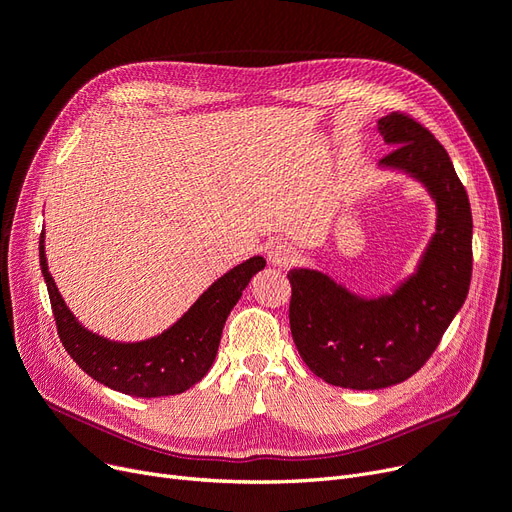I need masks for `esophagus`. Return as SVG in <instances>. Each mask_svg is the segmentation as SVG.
<instances>
[{
    "label": "esophagus",
    "instance_id": "esophagus-1",
    "mask_svg": "<svg viewBox=\"0 0 512 512\" xmlns=\"http://www.w3.org/2000/svg\"><path fill=\"white\" fill-rule=\"evenodd\" d=\"M266 258H269V262L273 266H279V269H287V266H291V264L296 262L298 252L287 241H273L271 246H269V250H266Z\"/></svg>",
    "mask_w": 512,
    "mask_h": 512
}]
</instances>
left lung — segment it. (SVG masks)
<instances>
[{"label":"left lung","instance_id":"1","mask_svg":"<svg viewBox=\"0 0 512 512\" xmlns=\"http://www.w3.org/2000/svg\"><path fill=\"white\" fill-rule=\"evenodd\" d=\"M379 129L398 143L381 164L421 179L440 210L419 273L373 302L316 271L287 273L289 327L302 360L316 377L348 389H381L415 375L465 302L473 271L471 204L446 148L406 112L387 114Z\"/></svg>","mask_w":512,"mask_h":512}]
</instances>
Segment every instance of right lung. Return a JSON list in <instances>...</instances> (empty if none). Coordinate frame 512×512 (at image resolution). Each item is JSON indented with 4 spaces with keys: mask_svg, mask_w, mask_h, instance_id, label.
Wrapping results in <instances>:
<instances>
[{
    "mask_svg": "<svg viewBox=\"0 0 512 512\" xmlns=\"http://www.w3.org/2000/svg\"><path fill=\"white\" fill-rule=\"evenodd\" d=\"M39 262L60 342L70 358L95 381L137 398L175 396L202 381L216 358L231 308L252 275L266 264L262 256H254L235 266L208 287L183 319L162 335L139 344H116L81 327L66 308L47 271L43 233L39 239Z\"/></svg>",
    "mask_w": 512,
    "mask_h": 512,
    "instance_id": "obj_1",
    "label": "right lung"
}]
</instances>
